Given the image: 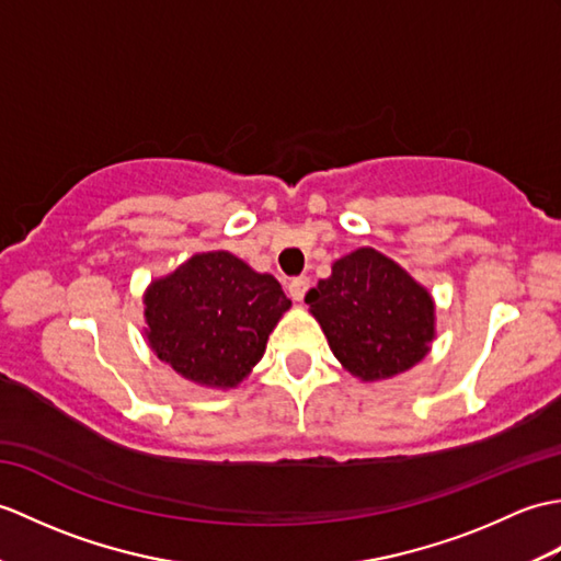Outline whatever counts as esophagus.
<instances>
[{
    "instance_id": "esophagus-1",
    "label": "esophagus",
    "mask_w": 561,
    "mask_h": 561,
    "mask_svg": "<svg viewBox=\"0 0 561 561\" xmlns=\"http://www.w3.org/2000/svg\"><path fill=\"white\" fill-rule=\"evenodd\" d=\"M308 289H310V279L308 277H296L289 284V296L294 298V301L301 304L304 298H306V294H308Z\"/></svg>"
}]
</instances>
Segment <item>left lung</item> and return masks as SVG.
Segmentation results:
<instances>
[{
	"label": "left lung",
	"mask_w": 561,
	"mask_h": 561,
	"mask_svg": "<svg viewBox=\"0 0 561 561\" xmlns=\"http://www.w3.org/2000/svg\"><path fill=\"white\" fill-rule=\"evenodd\" d=\"M334 358L360 382L411 370L437 336L435 298L397 260L363 245L334 260L332 275L306 294Z\"/></svg>",
	"instance_id": "8db88e82"
}]
</instances>
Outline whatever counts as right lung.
Masks as SVG:
<instances>
[{
  "instance_id": "obj_1",
  "label": "right lung",
  "mask_w": 561,
  "mask_h": 561,
  "mask_svg": "<svg viewBox=\"0 0 561 561\" xmlns=\"http://www.w3.org/2000/svg\"><path fill=\"white\" fill-rule=\"evenodd\" d=\"M146 342L184 380L239 387L291 301L282 284L229 251L195 253L142 294Z\"/></svg>"
}]
</instances>
